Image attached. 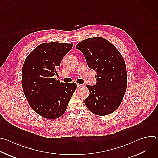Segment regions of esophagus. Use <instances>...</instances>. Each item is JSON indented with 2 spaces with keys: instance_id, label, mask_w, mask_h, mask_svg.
I'll return each instance as SVG.
<instances>
[{
  "instance_id": "34e87169",
  "label": "esophagus",
  "mask_w": 158,
  "mask_h": 158,
  "mask_svg": "<svg viewBox=\"0 0 158 158\" xmlns=\"http://www.w3.org/2000/svg\"><path fill=\"white\" fill-rule=\"evenodd\" d=\"M77 88H81V87H84V85H83V84H77Z\"/></svg>"
}]
</instances>
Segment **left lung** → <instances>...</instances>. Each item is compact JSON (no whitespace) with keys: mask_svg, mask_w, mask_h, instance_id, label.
Listing matches in <instances>:
<instances>
[{"mask_svg":"<svg viewBox=\"0 0 158 158\" xmlns=\"http://www.w3.org/2000/svg\"><path fill=\"white\" fill-rule=\"evenodd\" d=\"M90 69L96 70L95 85H87L89 91L84 103L98 116L114 112L120 106L127 88V72L124 60L113 44L101 37H91L78 43Z\"/></svg>","mask_w":158,"mask_h":158,"instance_id":"8db88e82","label":"left lung"}]
</instances>
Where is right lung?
Here are the masks:
<instances>
[{"mask_svg": "<svg viewBox=\"0 0 158 158\" xmlns=\"http://www.w3.org/2000/svg\"><path fill=\"white\" fill-rule=\"evenodd\" d=\"M73 44L44 42L26 57L22 67V86L31 107L38 114L55 119L64 114L76 91V83L65 84L54 76Z\"/></svg>", "mask_w": 158, "mask_h": 158, "instance_id": "add662e5", "label": "right lung"}]
</instances>
